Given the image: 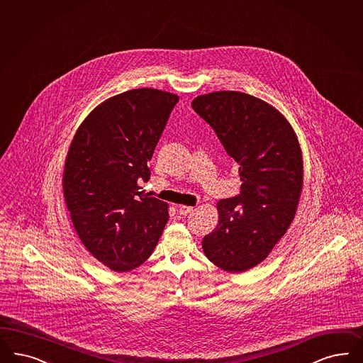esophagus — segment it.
<instances>
[{"label": "esophagus", "mask_w": 363, "mask_h": 363, "mask_svg": "<svg viewBox=\"0 0 363 363\" xmlns=\"http://www.w3.org/2000/svg\"><path fill=\"white\" fill-rule=\"evenodd\" d=\"M194 211V207L191 206H177V213L180 215L191 214Z\"/></svg>", "instance_id": "1"}]
</instances>
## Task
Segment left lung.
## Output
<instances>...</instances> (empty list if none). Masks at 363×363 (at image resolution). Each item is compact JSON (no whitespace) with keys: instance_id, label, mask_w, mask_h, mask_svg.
<instances>
[{"instance_id":"left-lung-1","label":"left lung","mask_w":363,"mask_h":363,"mask_svg":"<svg viewBox=\"0 0 363 363\" xmlns=\"http://www.w3.org/2000/svg\"><path fill=\"white\" fill-rule=\"evenodd\" d=\"M192 108L240 165L241 194L218 201V225L201 242L206 257L230 273L262 262L295 218L303 156L295 130L265 101L238 91L196 96Z\"/></svg>"}]
</instances>
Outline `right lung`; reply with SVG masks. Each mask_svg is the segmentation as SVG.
<instances>
[{"mask_svg":"<svg viewBox=\"0 0 363 363\" xmlns=\"http://www.w3.org/2000/svg\"><path fill=\"white\" fill-rule=\"evenodd\" d=\"M179 96L135 89L98 105L68 149L63 192L82 243L114 272L138 268L153 253L168 204L144 194L159 138Z\"/></svg>","mask_w":363,"mask_h":363,"instance_id":"add662e5","label":"right lung"}]
</instances>
